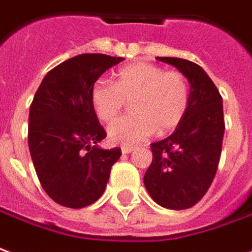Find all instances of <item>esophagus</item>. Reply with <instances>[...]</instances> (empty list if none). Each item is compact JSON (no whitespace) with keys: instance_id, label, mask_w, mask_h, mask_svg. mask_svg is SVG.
Listing matches in <instances>:
<instances>
[{"instance_id":"esophagus-1","label":"esophagus","mask_w":252,"mask_h":252,"mask_svg":"<svg viewBox=\"0 0 252 252\" xmlns=\"http://www.w3.org/2000/svg\"><path fill=\"white\" fill-rule=\"evenodd\" d=\"M133 150H135L133 147H126V146H124V147L121 149V153H123V154H129V153H132Z\"/></svg>"}]
</instances>
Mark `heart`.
I'll list each match as a JSON object with an SVG mask.
<instances>
[{
    "label": "heart",
    "instance_id": "1",
    "mask_svg": "<svg viewBox=\"0 0 252 252\" xmlns=\"http://www.w3.org/2000/svg\"><path fill=\"white\" fill-rule=\"evenodd\" d=\"M90 101L98 119L105 123L121 113L126 101H132V113L112 123L108 136L114 144L133 146L156 131L166 133L180 124L189 102V86L180 72L136 63L116 72L113 83L95 82Z\"/></svg>",
    "mask_w": 252,
    "mask_h": 252
}]
</instances>
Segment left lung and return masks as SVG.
Returning a JSON list of instances; mask_svg holds the SVG:
<instances>
[{"label": "left lung", "instance_id": "left-lung-1", "mask_svg": "<svg viewBox=\"0 0 252 252\" xmlns=\"http://www.w3.org/2000/svg\"><path fill=\"white\" fill-rule=\"evenodd\" d=\"M157 60L177 68L191 89L187 112L175 132L151 143L153 162L144 187L159 206L183 210L203 198L217 172L225 131L222 98L198 64L176 57Z\"/></svg>", "mask_w": 252, "mask_h": 252}]
</instances>
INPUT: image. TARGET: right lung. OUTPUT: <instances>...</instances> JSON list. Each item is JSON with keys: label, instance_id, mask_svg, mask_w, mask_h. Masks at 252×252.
Masks as SVG:
<instances>
[{"label": "right lung", "instance_id": "right-lung-1", "mask_svg": "<svg viewBox=\"0 0 252 252\" xmlns=\"http://www.w3.org/2000/svg\"><path fill=\"white\" fill-rule=\"evenodd\" d=\"M123 60L79 54L47 72L35 93L28 147L42 187L59 205L82 209L99 199L110 169L120 158L119 147L105 150L98 146L106 132L90 93L102 73Z\"/></svg>", "mask_w": 252, "mask_h": 252}]
</instances>
